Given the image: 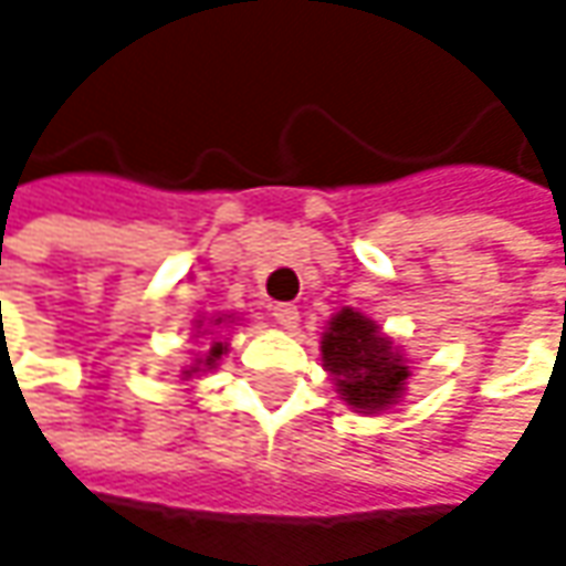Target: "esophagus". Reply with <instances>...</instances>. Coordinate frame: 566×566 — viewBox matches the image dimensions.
Masks as SVG:
<instances>
[{"instance_id": "1", "label": "esophagus", "mask_w": 566, "mask_h": 566, "mask_svg": "<svg viewBox=\"0 0 566 566\" xmlns=\"http://www.w3.org/2000/svg\"><path fill=\"white\" fill-rule=\"evenodd\" d=\"M271 317H274L283 329L298 327V308H295V305H274V314H271Z\"/></svg>"}]
</instances>
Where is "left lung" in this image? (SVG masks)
Listing matches in <instances>:
<instances>
[{"mask_svg": "<svg viewBox=\"0 0 566 566\" xmlns=\"http://www.w3.org/2000/svg\"><path fill=\"white\" fill-rule=\"evenodd\" d=\"M321 361L355 415L392 411L408 396L411 367L405 348L358 308H339L321 336Z\"/></svg>", "mask_w": 566, "mask_h": 566, "instance_id": "8db88e82", "label": "left lung"}]
</instances>
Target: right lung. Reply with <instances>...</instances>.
Wrapping results in <instances>:
<instances>
[{"label":"right lung","mask_w":566,"mask_h":566,"mask_svg":"<svg viewBox=\"0 0 566 566\" xmlns=\"http://www.w3.org/2000/svg\"><path fill=\"white\" fill-rule=\"evenodd\" d=\"M239 321H242V314H211V317H196L192 321V333H199L205 339L202 352H196L189 361L180 364V380H184L186 392H192L196 389V380H202L208 377L211 370H218V364L221 358L230 352V343H227V336H230V329L239 327Z\"/></svg>","instance_id":"obj_1"}]
</instances>
